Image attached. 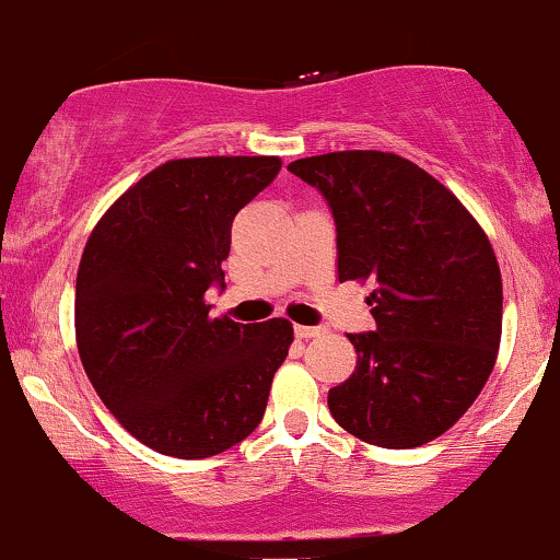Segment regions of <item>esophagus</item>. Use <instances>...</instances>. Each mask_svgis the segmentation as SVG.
Masks as SVG:
<instances>
[{
  "mask_svg": "<svg viewBox=\"0 0 560 560\" xmlns=\"http://www.w3.org/2000/svg\"><path fill=\"white\" fill-rule=\"evenodd\" d=\"M293 334H296L299 339H312V336H320V328H315V326H296V328H293Z\"/></svg>",
  "mask_w": 560,
  "mask_h": 560,
  "instance_id": "1",
  "label": "esophagus"
}]
</instances>
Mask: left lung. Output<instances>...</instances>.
Returning a JSON list of instances; mask_svg holds the SVG:
<instances>
[{"mask_svg":"<svg viewBox=\"0 0 560 560\" xmlns=\"http://www.w3.org/2000/svg\"><path fill=\"white\" fill-rule=\"evenodd\" d=\"M326 197L339 280H374L376 328L350 334L354 374L328 389L347 432L384 448L435 441L472 406L502 339V275L489 237L438 178L389 152L288 165Z\"/></svg>","mask_w":560,"mask_h":560,"instance_id":"1","label":"left lung"}]
</instances>
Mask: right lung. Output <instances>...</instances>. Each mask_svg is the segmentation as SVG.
Segmentation results:
<instances>
[{"label":"right lung","instance_id":"add662e5","mask_svg":"<svg viewBox=\"0 0 560 560\" xmlns=\"http://www.w3.org/2000/svg\"><path fill=\"white\" fill-rule=\"evenodd\" d=\"M278 158H186L154 167L95 224L77 272V350L90 384L143 446L206 459L256 430L293 326L210 317L232 221Z\"/></svg>","mask_w":560,"mask_h":560}]
</instances>
